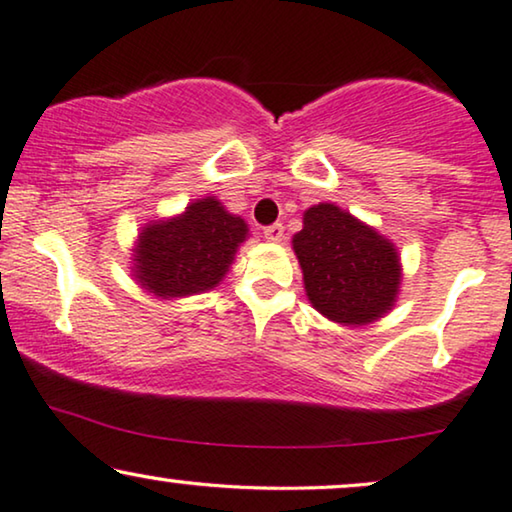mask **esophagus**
<instances>
[{
	"label": "esophagus",
	"instance_id": "1",
	"mask_svg": "<svg viewBox=\"0 0 512 512\" xmlns=\"http://www.w3.org/2000/svg\"><path fill=\"white\" fill-rule=\"evenodd\" d=\"M283 234H285V227L280 225V222H273V225L264 227V239L266 241H273V243L283 241Z\"/></svg>",
	"mask_w": 512,
	"mask_h": 512
}]
</instances>
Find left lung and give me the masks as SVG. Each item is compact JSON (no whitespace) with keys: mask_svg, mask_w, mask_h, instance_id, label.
Wrapping results in <instances>:
<instances>
[{"mask_svg":"<svg viewBox=\"0 0 512 512\" xmlns=\"http://www.w3.org/2000/svg\"><path fill=\"white\" fill-rule=\"evenodd\" d=\"M292 248L315 311L338 325H369L392 311L401 285L397 248L334 204L311 206Z\"/></svg>","mask_w":512,"mask_h":512,"instance_id":"1","label":"left lung"}]
</instances>
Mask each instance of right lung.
<instances>
[{
  "mask_svg": "<svg viewBox=\"0 0 512 512\" xmlns=\"http://www.w3.org/2000/svg\"><path fill=\"white\" fill-rule=\"evenodd\" d=\"M246 236V220L229 213L215 197L197 199L176 218L148 222L141 229L132 276L162 299L213 290Z\"/></svg>",
  "mask_w": 512,
  "mask_h": 512,
  "instance_id": "right-lung-1",
  "label": "right lung"
}]
</instances>
